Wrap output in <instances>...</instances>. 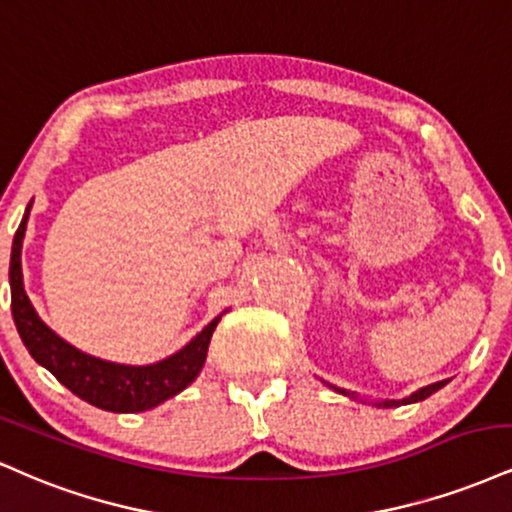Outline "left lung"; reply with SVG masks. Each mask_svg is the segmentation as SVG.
Here are the masks:
<instances>
[{
    "label": "left lung",
    "instance_id": "8db88e82",
    "mask_svg": "<svg viewBox=\"0 0 512 512\" xmlns=\"http://www.w3.org/2000/svg\"><path fill=\"white\" fill-rule=\"evenodd\" d=\"M448 381H450V378H446V381H438V383H431V386H424V388L414 390L412 395H407V398H402V400H381V402H374V405H376V407H400V405H412V402H422V400L429 398V395H434L436 390H441L443 386H446ZM330 388H333L335 393L347 395V398L357 400V395L350 393V390H345V388H335V386H330Z\"/></svg>",
    "mask_w": 512,
    "mask_h": 512
}]
</instances>
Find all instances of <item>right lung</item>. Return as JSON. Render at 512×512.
I'll return each mask as SVG.
<instances>
[{
    "mask_svg": "<svg viewBox=\"0 0 512 512\" xmlns=\"http://www.w3.org/2000/svg\"><path fill=\"white\" fill-rule=\"evenodd\" d=\"M30 206L33 203H28L21 225H18L14 234L9 263L11 314H14L16 330L21 335L26 350L30 352V357L40 366H45L62 386L69 388L81 400L100 407V410L117 414L153 410L160 402L174 398L186 386H191L196 381V376L201 374L203 364H206L210 338H213V330L220 323L225 311L220 316H215L194 340L186 342L182 350L160 359L155 364H117L76 350L74 345L59 338L42 321L35 306L30 304L26 287H23L21 249L23 237H26Z\"/></svg>",
    "mask_w": 512,
    "mask_h": 512,
    "instance_id": "1",
    "label": "right lung"
}]
</instances>
